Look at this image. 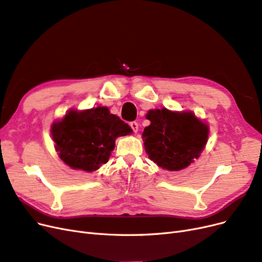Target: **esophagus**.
I'll list each match as a JSON object with an SVG mask.
<instances>
[{
    "instance_id": "34e87169",
    "label": "esophagus",
    "mask_w": 262,
    "mask_h": 262,
    "mask_svg": "<svg viewBox=\"0 0 262 262\" xmlns=\"http://www.w3.org/2000/svg\"><path fill=\"white\" fill-rule=\"evenodd\" d=\"M130 127L132 129L134 130V133H137L138 132V128H139V125L137 122H132L130 123Z\"/></svg>"
}]
</instances>
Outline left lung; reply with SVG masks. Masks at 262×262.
<instances>
[{
    "label": "left lung",
    "mask_w": 262,
    "mask_h": 262,
    "mask_svg": "<svg viewBox=\"0 0 262 262\" xmlns=\"http://www.w3.org/2000/svg\"><path fill=\"white\" fill-rule=\"evenodd\" d=\"M151 124L143 129L146 152L160 167L180 171L198 159L208 140L209 127L192 112L150 110Z\"/></svg>",
    "instance_id": "1"
}]
</instances>
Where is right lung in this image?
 <instances>
[{
    "label": "right lung",
    "mask_w": 262,
    "mask_h": 262,
    "mask_svg": "<svg viewBox=\"0 0 262 262\" xmlns=\"http://www.w3.org/2000/svg\"><path fill=\"white\" fill-rule=\"evenodd\" d=\"M132 132L128 124L110 113L105 106L85 111L70 110L51 128L55 150L62 161L86 172L105 164L115 147V139Z\"/></svg>",
    "instance_id": "right-lung-1"
}]
</instances>
